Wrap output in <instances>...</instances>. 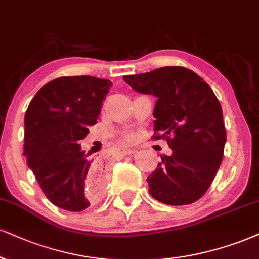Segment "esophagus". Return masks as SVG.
<instances>
[{
	"label": "esophagus",
	"mask_w": 259,
	"mask_h": 259,
	"mask_svg": "<svg viewBox=\"0 0 259 259\" xmlns=\"http://www.w3.org/2000/svg\"><path fill=\"white\" fill-rule=\"evenodd\" d=\"M135 152H136V150H135V149H123L122 151H121V155L127 156V155H132V154H135Z\"/></svg>",
	"instance_id": "34e87169"
}]
</instances>
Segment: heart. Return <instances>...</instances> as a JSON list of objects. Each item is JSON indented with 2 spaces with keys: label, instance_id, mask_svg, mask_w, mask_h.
Masks as SVG:
<instances>
[{
  "label": "heart",
  "instance_id": "b5f03b06",
  "mask_svg": "<svg viewBox=\"0 0 259 259\" xmlns=\"http://www.w3.org/2000/svg\"><path fill=\"white\" fill-rule=\"evenodd\" d=\"M124 139H126V140H128V142H131V140L133 139V135H127L126 137H124Z\"/></svg>",
  "mask_w": 259,
  "mask_h": 259
}]
</instances>
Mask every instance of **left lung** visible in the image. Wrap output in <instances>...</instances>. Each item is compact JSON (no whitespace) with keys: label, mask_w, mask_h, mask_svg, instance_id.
<instances>
[{"label":"left lung","mask_w":259,"mask_h":259,"mask_svg":"<svg viewBox=\"0 0 259 259\" xmlns=\"http://www.w3.org/2000/svg\"><path fill=\"white\" fill-rule=\"evenodd\" d=\"M123 80L140 94L157 97L152 139H167L171 149L146 179L149 193L168 205L197 202L212 184L225 151L218 97L199 75L180 66L124 75Z\"/></svg>","instance_id":"1"}]
</instances>
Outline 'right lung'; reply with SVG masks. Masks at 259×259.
<instances>
[{
  "mask_svg": "<svg viewBox=\"0 0 259 259\" xmlns=\"http://www.w3.org/2000/svg\"><path fill=\"white\" fill-rule=\"evenodd\" d=\"M111 81L96 76H61L39 89L25 114L24 156L54 205L81 211L101 196L100 163L80 142L97 122Z\"/></svg>",
  "mask_w": 259,
  "mask_h": 259,
  "instance_id": "add662e5",
  "label": "right lung"
}]
</instances>
